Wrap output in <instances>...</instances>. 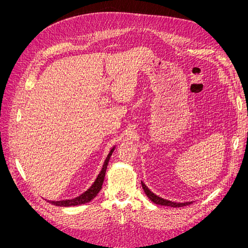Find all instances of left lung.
<instances>
[{"instance_id": "1", "label": "left lung", "mask_w": 248, "mask_h": 248, "mask_svg": "<svg viewBox=\"0 0 248 248\" xmlns=\"http://www.w3.org/2000/svg\"><path fill=\"white\" fill-rule=\"evenodd\" d=\"M141 186L142 189H144L146 196L150 199V201L153 202L156 205H160V206H168V207H174V208H179V207H184L187 205H190L192 202H171L166 199H162L159 196H156L155 193H153L151 190H150L148 187L145 185V183L141 181Z\"/></svg>"}]
</instances>
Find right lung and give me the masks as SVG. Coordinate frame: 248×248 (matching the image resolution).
Masks as SVG:
<instances>
[{
  "mask_svg": "<svg viewBox=\"0 0 248 248\" xmlns=\"http://www.w3.org/2000/svg\"><path fill=\"white\" fill-rule=\"evenodd\" d=\"M116 146L112 147L110 149V151L108 155V157L104 160V163L102 166V169L99 172V175L97 176L96 180L94 181V183L92 184V186L90 187L88 190H86L84 193H81L80 196L71 199V200H63V201H48L50 204L55 205V206H59V207H70V206H78V205H82V204H87V202H91L94 198H96L97 194L101 190L102 188V184L104 181V177H106V172H107V169H108V164L109 161L110 156L112 155V152L115 151Z\"/></svg>",
  "mask_w": 248,
  "mask_h": 248,
  "instance_id": "add662e5",
  "label": "right lung"
}]
</instances>
